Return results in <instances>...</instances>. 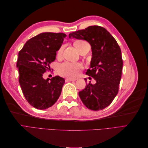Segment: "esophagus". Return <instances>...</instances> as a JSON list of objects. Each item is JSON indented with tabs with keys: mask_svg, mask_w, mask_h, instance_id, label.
<instances>
[{
	"mask_svg": "<svg viewBox=\"0 0 148 148\" xmlns=\"http://www.w3.org/2000/svg\"><path fill=\"white\" fill-rule=\"evenodd\" d=\"M75 79H71V78H67L65 79V82H71V81H75Z\"/></svg>",
	"mask_w": 148,
	"mask_h": 148,
	"instance_id": "1",
	"label": "esophagus"
}]
</instances>
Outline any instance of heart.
Listing matches in <instances>:
<instances>
[{
  "instance_id": "b5f03b06",
  "label": "heart",
  "mask_w": 148,
  "mask_h": 148,
  "mask_svg": "<svg viewBox=\"0 0 148 148\" xmlns=\"http://www.w3.org/2000/svg\"><path fill=\"white\" fill-rule=\"evenodd\" d=\"M88 43L83 41V40H78V41H75L74 45L75 47L77 49V50L80 52L82 49L84 47L86 44ZM63 50V47H61L59 51V54H60ZM82 65L80 64L77 63H70V62H65V63L59 65L58 71L59 73L63 76V77H69L71 78H75L78 76L79 70L82 69Z\"/></svg>"
}]
</instances>
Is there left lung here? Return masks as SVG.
I'll use <instances>...</instances> for the list:
<instances>
[{
	"instance_id": "1",
	"label": "left lung",
	"mask_w": 148,
	"mask_h": 148,
	"mask_svg": "<svg viewBox=\"0 0 148 148\" xmlns=\"http://www.w3.org/2000/svg\"><path fill=\"white\" fill-rule=\"evenodd\" d=\"M69 37L86 40L91 46V69L87 70L86 74L93 77L96 83L89 82L79 91L80 99L89 109H104L111 104L119 91L123 67L119 44L108 31L99 26L75 31Z\"/></svg>"
}]
</instances>
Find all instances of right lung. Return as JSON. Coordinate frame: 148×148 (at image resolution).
Here are the masks:
<instances>
[{
    "mask_svg": "<svg viewBox=\"0 0 148 148\" xmlns=\"http://www.w3.org/2000/svg\"><path fill=\"white\" fill-rule=\"evenodd\" d=\"M65 36L62 33H40L29 39L18 53L16 67L22 92L29 104L38 109L51 107L61 94L64 78L56 76L45 79L42 75L51 69L49 65L56 60Z\"/></svg>",
    "mask_w": 148,
    "mask_h": 148,
    "instance_id": "add662e5",
    "label": "right lung"
}]
</instances>
